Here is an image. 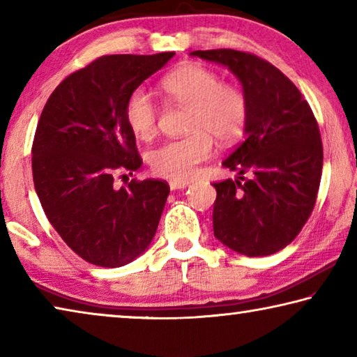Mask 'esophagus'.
Instances as JSON below:
<instances>
[{
    "mask_svg": "<svg viewBox=\"0 0 357 357\" xmlns=\"http://www.w3.org/2000/svg\"><path fill=\"white\" fill-rule=\"evenodd\" d=\"M189 183H184V181H170V189L172 190H181L185 189Z\"/></svg>",
    "mask_w": 357,
    "mask_h": 357,
    "instance_id": "34e87169",
    "label": "esophagus"
}]
</instances>
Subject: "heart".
Listing matches in <instances>:
<instances>
[{"label":"heart","instance_id":"b5f03b06","mask_svg":"<svg viewBox=\"0 0 357 357\" xmlns=\"http://www.w3.org/2000/svg\"><path fill=\"white\" fill-rule=\"evenodd\" d=\"M162 91L174 104L189 108L185 132L189 137L172 140L148 154V164L157 176L187 181L198 165L213 154V140L229 146L244 135L249 123V99L236 84L198 64H185L162 80ZM124 118L138 140H151L157 132V107L148 91H132Z\"/></svg>","mask_w":357,"mask_h":357}]
</instances>
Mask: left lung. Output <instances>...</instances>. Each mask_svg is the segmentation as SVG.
Returning a JSON list of instances; mask_svg holds the SVG:
<instances>
[{"instance_id":"obj_1","label":"left lung","mask_w":357,"mask_h":357,"mask_svg":"<svg viewBox=\"0 0 357 357\" xmlns=\"http://www.w3.org/2000/svg\"><path fill=\"white\" fill-rule=\"evenodd\" d=\"M190 55L231 70L250 107L244 142L222 164L241 176L213 184L214 236L247 257L273 255L298 236L315 208L323 170L317 119L294 83L257 55L231 48Z\"/></svg>"}]
</instances>
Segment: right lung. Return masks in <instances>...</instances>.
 Returning a JSON list of instances; mask_svg holds the SVG:
<instances>
[{
	"instance_id": "add662e5",
	"label": "right lung",
	"mask_w": 357,
	"mask_h": 357,
	"mask_svg": "<svg viewBox=\"0 0 357 357\" xmlns=\"http://www.w3.org/2000/svg\"><path fill=\"white\" fill-rule=\"evenodd\" d=\"M174 56L108 55L75 70L48 98L33 142V179L48 222L84 261L119 268L148 249L170 185L114 176L138 170L124 118L132 91Z\"/></svg>"
}]
</instances>
